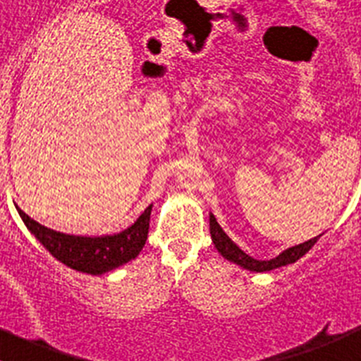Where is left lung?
<instances>
[{"label":"left lung","instance_id":"1","mask_svg":"<svg viewBox=\"0 0 361 361\" xmlns=\"http://www.w3.org/2000/svg\"><path fill=\"white\" fill-rule=\"evenodd\" d=\"M210 237H212L214 246L217 248V252L226 259V261L233 262V264L241 266V268L250 269V271H271L275 268H281V266H288L297 262L298 259L304 257L307 252L314 246V243L320 239V235L313 237L310 241L300 243V245H295L291 248L284 250L282 253H279L277 257L269 259V261H259V259L250 257L248 253L243 252L235 243L230 239L228 235L225 233V230L221 228L219 223L216 221V217L210 214Z\"/></svg>","mask_w":361,"mask_h":361}]
</instances>
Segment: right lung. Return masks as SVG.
<instances>
[{
    "mask_svg": "<svg viewBox=\"0 0 361 361\" xmlns=\"http://www.w3.org/2000/svg\"><path fill=\"white\" fill-rule=\"evenodd\" d=\"M151 210L152 204H149L131 226L113 235H71L39 225L21 209L18 212L35 239L57 261L82 274L102 275L133 261L142 252L147 241Z\"/></svg>",
    "mask_w": 361,
    "mask_h": 361,
    "instance_id": "1",
    "label": "right lung"
}]
</instances>
